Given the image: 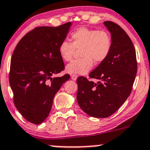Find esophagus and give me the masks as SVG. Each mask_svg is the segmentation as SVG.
<instances>
[{
    "mask_svg": "<svg viewBox=\"0 0 150 150\" xmlns=\"http://www.w3.org/2000/svg\"><path fill=\"white\" fill-rule=\"evenodd\" d=\"M77 78H78V75H71V79L72 80H76Z\"/></svg>",
    "mask_w": 150,
    "mask_h": 150,
    "instance_id": "esophagus-1",
    "label": "esophagus"
}]
</instances>
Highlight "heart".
<instances>
[{
	"instance_id": "obj_1",
	"label": "heart",
	"mask_w": 150,
	"mask_h": 150,
	"mask_svg": "<svg viewBox=\"0 0 150 150\" xmlns=\"http://www.w3.org/2000/svg\"><path fill=\"white\" fill-rule=\"evenodd\" d=\"M72 42L62 40L58 46V52L63 60L72 59L75 49L80 50L81 58L67 65L66 72L72 75L86 74L93 65V62H104L111 52L112 41L110 33L105 30L81 27L70 34Z\"/></svg>"
}]
</instances>
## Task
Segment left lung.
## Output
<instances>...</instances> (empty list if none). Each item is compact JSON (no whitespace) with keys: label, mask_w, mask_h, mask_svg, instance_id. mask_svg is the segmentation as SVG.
<instances>
[{"label":"left lung","mask_w":150,"mask_h":150,"mask_svg":"<svg viewBox=\"0 0 150 150\" xmlns=\"http://www.w3.org/2000/svg\"><path fill=\"white\" fill-rule=\"evenodd\" d=\"M104 25L111 33L109 56L89 75L77 79L79 106L90 116L108 117L115 113L130 95L137 71L136 52L131 39L120 25L112 21Z\"/></svg>","instance_id":"8db88e82"}]
</instances>
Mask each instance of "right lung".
I'll return each instance as SVG.
<instances>
[{
	"label": "right lung",
	"mask_w": 150,
	"mask_h": 150,
	"mask_svg": "<svg viewBox=\"0 0 150 150\" xmlns=\"http://www.w3.org/2000/svg\"><path fill=\"white\" fill-rule=\"evenodd\" d=\"M72 23L37 27L22 38L11 57L9 82L16 108L35 125L50 113L54 97L68 74L52 78L65 69L58 46L65 40Z\"/></svg>",
	"instance_id": "1"
}]
</instances>
